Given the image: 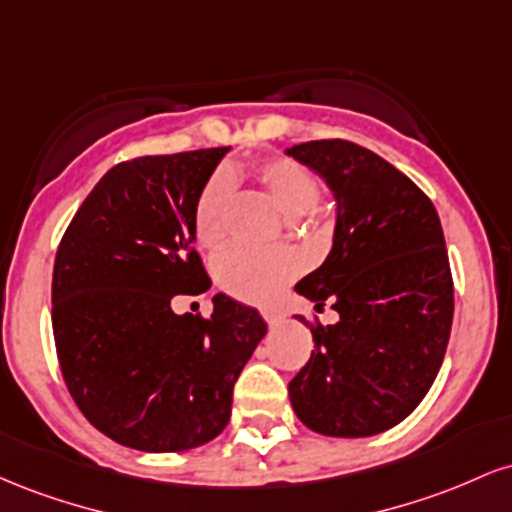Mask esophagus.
I'll return each mask as SVG.
<instances>
[{
	"label": "esophagus",
	"mask_w": 512,
	"mask_h": 512,
	"mask_svg": "<svg viewBox=\"0 0 512 512\" xmlns=\"http://www.w3.org/2000/svg\"><path fill=\"white\" fill-rule=\"evenodd\" d=\"M262 317H264V320H267V325H272V327L279 325V322H281V315L276 313V310H264Z\"/></svg>",
	"instance_id": "1"
}]
</instances>
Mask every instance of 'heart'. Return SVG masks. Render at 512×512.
I'll return each mask as SVG.
<instances>
[{"label":"heart","instance_id":"b5f03b06","mask_svg":"<svg viewBox=\"0 0 512 512\" xmlns=\"http://www.w3.org/2000/svg\"><path fill=\"white\" fill-rule=\"evenodd\" d=\"M255 180L264 195L286 216H303L320 199V185L301 163L291 158H269L255 168ZM233 202V180L214 175L204 187L195 211V236L204 248H216L226 238L228 209ZM301 272V260L291 250L231 248L216 260V281L226 293L248 303H267L286 281Z\"/></svg>","mask_w":512,"mask_h":512}]
</instances>
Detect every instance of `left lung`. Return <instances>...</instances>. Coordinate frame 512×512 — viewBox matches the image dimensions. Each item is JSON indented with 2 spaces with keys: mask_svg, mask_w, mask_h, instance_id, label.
Here are the masks:
<instances>
[{
  "mask_svg": "<svg viewBox=\"0 0 512 512\" xmlns=\"http://www.w3.org/2000/svg\"><path fill=\"white\" fill-rule=\"evenodd\" d=\"M284 154L337 202L330 255L296 293L315 310L330 301L339 322L310 327L315 349L289 383L291 407L322 436H375L419 407L448 349L455 305L443 228L431 199L363 146L322 139Z\"/></svg>",
  "mask_w": 512,
  "mask_h": 512,
  "instance_id": "obj_1",
  "label": "left lung"
}]
</instances>
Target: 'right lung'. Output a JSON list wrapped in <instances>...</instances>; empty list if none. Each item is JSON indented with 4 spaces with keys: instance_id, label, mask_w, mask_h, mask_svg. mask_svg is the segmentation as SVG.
Returning a JSON list of instances; mask_svg holds the SVG:
<instances>
[{
    "instance_id": "obj_1",
    "label": "right lung",
    "mask_w": 512,
    "mask_h": 512,
    "mask_svg": "<svg viewBox=\"0 0 512 512\" xmlns=\"http://www.w3.org/2000/svg\"><path fill=\"white\" fill-rule=\"evenodd\" d=\"M231 146L142 156L98 180L64 233L52 332L76 407L115 443L182 452L231 419L233 385L267 334L255 308L216 293L214 313H173L211 286L195 211Z\"/></svg>"
}]
</instances>
